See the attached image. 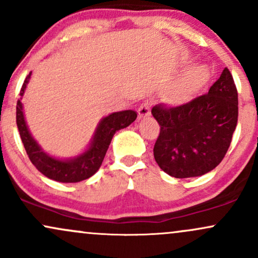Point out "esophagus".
I'll use <instances>...</instances> for the list:
<instances>
[{
    "mask_svg": "<svg viewBox=\"0 0 258 258\" xmlns=\"http://www.w3.org/2000/svg\"><path fill=\"white\" fill-rule=\"evenodd\" d=\"M150 115V104L148 102L142 103L141 106L138 108V117L143 119V117L149 116Z\"/></svg>",
    "mask_w": 258,
    "mask_h": 258,
    "instance_id": "34e87169",
    "label": "esophagus"
}]
</instances>
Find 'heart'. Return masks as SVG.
Masks as SVG:
<instances>
[{
	"label": "heart",
	"mask_w": 258,
	"mask_h": 258,
	"mask_svg": "<svg viewBox=\"0 0 258 258\" xmlns=\"http://www.w3.org/2000/svg\"><path fill=\"white\" fill-rule=\"evenodd\" d=\"M209 79V73L204 67L191 65L185 68L166 86L164 97L172 104L189 102L203 90Z\"/></svg>",
	"instance_id": "1"
}]
</instances>
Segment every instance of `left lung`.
Masks as SVG:
<instances>
[{"instance_id":"obj_1","label":"left lung","mask_w":258,"mask_h":258,"mask_svg":"<svg viewBox=\"0 0 258 258\" xmlns=\"http://www.w3.org/2000/svg\"><path fill=\"white\" fill-rule=\"evenodd\" d=\"M160 125L154 158L176 178L210 172L223 160L238 122V91L227 68L209 92L177 106L156 104Z\"/></svg>"}]
</instances>
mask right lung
<instances>
[{
    "label": "right lung",
    "mask_w": 258,
    "mask_h": 258,
    "mask_svg": "<svg viewBox=\"0 0 258 258\" xmlns=\"http://www.w3.org/2000/svg\"><path fill=\"white\" fill-rule=\"evenodd\" d=\"M31 73L26 76L24 84L20 90V99L29 82ZM18 99L17 102V126L19 130L20 138L28 154L29 159L35 167L48 178L63 183H76L80 180L90 178L98 171L108 150L112 136L121 128L130 126L137 119V112L133 110H123L112 112L100 121L97 127L96 135L88 148L82 155L72 160H58L49 156L38 147L35 139L31 137L28 126L24 120L23 104Z\"/></svg>",
    "instance_id": "obj_1"
}]
</instances>
